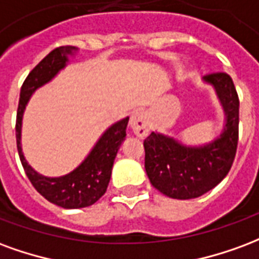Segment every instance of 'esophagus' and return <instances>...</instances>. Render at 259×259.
<instances>
[{
  "label": "esophagus",
  "mask_w": 259,
  "mask_h": 259,
  "mask_svg": "<svg viewBox=\"0 0 259 259\" xmlns=\"http://www.w3.org/2000/svg\"><path fill=\"white\" fill-rule=\"evenodd\" d=\"M130 125H131L132 131L137 135L138 138L148 137L149 131H150V124H149V116L146 111L138 110L135 111L131 117V121H130Z\"/></svg>",
  "instance_id": "esophagus-1"
}]
</instances>
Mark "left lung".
<instances>
[{"label": "left lung", "instance_id": "8db88e82", "mask_svg": "<svg viewBox=\"0 0 259 259\" xmlns=\"http://www.w3.org/2000/svg\"><path fill=\"white\" fill-rule=\"evenodd\" d=\"M225 109L226 125L218 139L201 148H186L175 139L152 132L145 141V168L150 184L172 199L199 197L214 189L229 172L239 142V95L229 74L204 77Z\"/></svg>", "mask_w": 259, "mask_h": 259}]
</instances>
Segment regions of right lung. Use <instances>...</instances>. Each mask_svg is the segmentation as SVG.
Wrapping results in <instances>:
<instances>
[{
	"label": "right lung",
	"mask_w": 259,
	"mask_h": 259,
	"mask_svg": "<svg viewBox=\"0 0 259 259\" xmlns=\"http://www.w3.org/2000/svg\"><path fill=\"white\" fill-rule=\"evenodd\" d=\"M75 51V47L63 45L55 48L52 52L35 66L26 77L19 99L18 113H16V143L18 152L24 172L30 179L35 190L45 199L63 208H82L96 203L106 193L107 185L110 181L111 168L118 148L125 139V128L128 120L124 118L116 122L107 130L98 141L95 148L88 154V157L73 171L60 178H47L34 171L24 160L22 146H20V131H22V117L24 107L30 96L38 87L54 77L60 69H63L67 62V55Z\"/></svg>",
	"instance_id": "obj_1"
}]
</instances>
